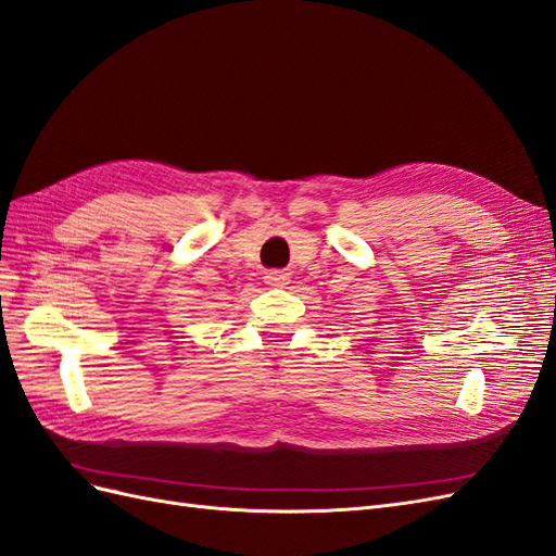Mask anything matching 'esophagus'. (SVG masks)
Returning <instances> with one entry per match:
<instances>
[{
    "label": "esophagus",
    "instance_id": "34e87169",
    "mask_svg": "<svg viewBox=\"0 0 556 556\" xmlns=\"http://www.w3.org/2000/svg\"><path fill=\"white\" fill-rule=\"evenodd\" d=\"M264 282L268 288H285V285L290 282V274L285 271V268H274V271L264 274Z\"/></svg>",
    "mask_w": 556,
    "mask_h": 556
}]
</instances>
